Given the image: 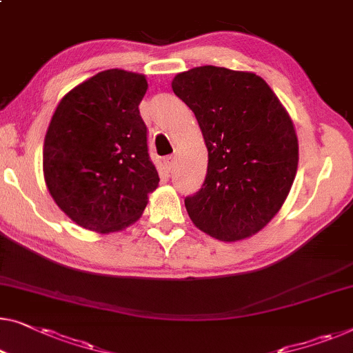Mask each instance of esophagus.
Wrapping results in <instances>:
<instances>
[{"mask_svg": "<svg viewBox=\"0 0 353 353\" xmlns=\"http://www.w3.org/2000/svg\"><path fill=\"white\" fill-rule=\"evenodd\" d=\"M175 164H176V157L175 156H167L165 157V165L168 168V172H172L173 168H175Z\"/></svg>", "mask_w": 353, "mask_h": 353, "instance_id": "obj_1", "label": "esophagus"}]
</instances>
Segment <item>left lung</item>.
<instances>
[{"label":"left lung","mask_w":353,"mask_h":353,"mask_svg":"<svg viewBox=\"0 0 353 353\" xmlns=\"http://www.w3.org/2000/svg\"><path fill=\"white\" fill-rule=\"evenodd\" d=\"M172 89L196 114L208 151L205 181L185 199L189 218L223 242L254 236L282 208L298 170L290 114L250 71L197 66Z\"/></svg>","instance_id":"8db88e82"}]
</instances>
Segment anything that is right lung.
Listing matches in <instances>:
<instances>
[{
  "instance_id": "add662e5",
  "label": "right lung",
  "mask_w": 353,
  "mask_h": 353,
  "mask_svg": "<svg viewBox=\"0 0 353 353\" xmlns=\"http://www.w3.org/2000/svg\"><path fill=\"white\" fill-rule=\"evenodd\" d=\"M146 89L143 74L100 71L71 89L50 119L43 150L46 186L81 228L101 234L125 229L159 185L139 110Z\"/></svg>"
}]
</instances>
